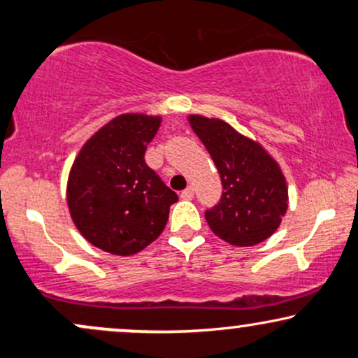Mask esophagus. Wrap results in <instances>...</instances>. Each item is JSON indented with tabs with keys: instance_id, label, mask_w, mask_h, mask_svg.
<instances>
[{
	"instance_id": "obj_1",
	"label": "esophagus",
	"mask_w": 358,
	"mask_h": 358,
	"mask_svg": "<svg viewBox=\"0 0 358 358\" xmlns=\"http://www.w3.org/2000/svg\"><path fill=\"white\" fill-rule=\"evenodd\" d=\"M180 196H182L183 200H192L193 199V188L192 187L185 188V190L180 193Z\"/></svg>"
}]
</instances>
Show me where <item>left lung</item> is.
I'll return each instance as SVG.
<instances>
[{"label":"left lung","mask_w":358,"mask_h":358,"mask_svg":"<svg viewBox=\"0 0 358 358\" xmlns=\"http://www.w3.org/2000/svg\"><path fill=\"white\" fill-rule=\"evenodd\" d=\"M192 129L220 173L219 203L205 210L208 227L232 245H256L276 232L287 208L286 180L259 143L220 119L190 116Z\"/></svg>","instance_id":"1"}]
</instances>
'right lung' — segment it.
I'll list each match as a JSON object with an SVG mask.
<instances>
[{
  "label": "right lung",
  "mask_w": 358,
  "mask_h": 358,
  "mask_svg": "<svg viewBox=\"0 0 358 358\" xmlns=\"http://www.w3.org/2000/svg\"><path fill=\"white\" fill-rule=\"evenodd\" d=\"M162 117L122 114L85 143L67 185L72 220L90 244L131 256L165 229L178 195L145 162Z\"/></svg>",
  "instance_id": "right-lung-1"
}]
</instances>
